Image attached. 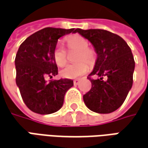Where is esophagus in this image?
<instances>
[{"mask_svg":"<svg viewBox=\"0 0 148 148\" xmlns=\"http://www.w3.org/2000/svg\"><path fill=\"white\" fill-rule=\"evenodd\" d=\"M79 83H80V80H79V79H76V80H75L74 81H73V84H74V85H77Z\"/></svg>","mask_w":148,"mask_h":148,"instance_id":"obj_1","label":"esophagus"}]
</instances>
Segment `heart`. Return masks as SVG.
Listing matches in <instances>:
<instances>
[{
    "label": "heart",
    "instance_id": "b5f03b06",
    "mask_svg": "<svg viewBox=\"0 0 148 148\" xmlns=\"http://www.w3.org/2000/svg\"><path fill=\"white\" fill-rule=\"evenodd\" d=\"M67 46L70 51H77L79 54L76 61L79 62L76 64H68L60 72L61 76L66 79H76L84 75L88 71V65H93L96 61V54L93 50L88 48L89 43L88 40L81 35L74 34L66 39ZM53 57L56 64L63 67L67 63V51L60 44L56 47L53 53ZM85 61L88 64L83 62Z\"/></svg>",
    "mask_w": 148,
    "mask_h": 148
}]
</instances>
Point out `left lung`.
<instances>
[{
	"label": "left lung",
	"mask_w": 148,
	"mask_h": 148,
	"mask_svg": "<svg viewBox=\"0 0 148 148\" xmlns=\"http://www.w3.org/2000/svg\"><path fill=\"white\" fill-rule=\"evenodd\" d=\"M75 33L90 42L97 55L88 76L91 89L83 96L84 104L95 113H112L123 105L133 84L135 63L130 47L120 36L105 29H76ZM91 75L97 79H91Z\"/></svg>",
	"instance_id": "1"
}]
</instances>
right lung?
<instances>
[{"label": "right lung", "instance_id": "right-lung-1", "mask_svg": "<svg viewBox=\"0 0 148 148\" xmlns=\"http://www.w3.org/2000/svg\"><path fill=\"white\" fill-rule=\"evenodd\" d=\"M75 29L44 28L23 42L15 58L16 84L26 106L39 114H50L63 106L64 96L73 86L70 79L45 80L58 74L53 53L58 39Z\"/></svg>", "mask_w": 148, "mask_h": 148}]
</instances>
